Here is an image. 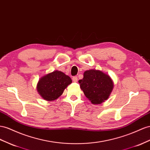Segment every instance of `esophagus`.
Masks as SVG:
<instances>
[{
    "label": "esophagus",
    "mask_w": 150,
    "mask_h": 150,
    "mask_svg": "<svg viewBox=\"0 0 150 150\" xmlns=\"http://www.w3.org/2000/svg\"><path fill=\"white\" fill-rule=\"evenodd\" d=\"M72 81H73L74 82L76 83L77 81H78V77H77V76H74L73 78H72Z\"/></svg>",
    "instance_id": "esophagus-1"
}]
</instances>
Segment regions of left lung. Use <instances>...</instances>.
<instances>
[{
  "label": "left lung",
  "instance_id": "left-lung-1",
  "mask_svg": "<svg viewBox=\"0 0 150 150\" xmlns=\"http://www.w3.org/2000/svg\"><path fill=\"white\" fill-rule=\"evenodd\" d=\"M79 83L85 96L94 105L105 102L114 88V82L110 76L96 69L84 71L83 78Z\"/></svg>",
  "mask_w": 150,
  "mask_h": 150
}]
</instances>
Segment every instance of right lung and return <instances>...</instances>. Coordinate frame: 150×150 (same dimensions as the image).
<instances>
[{
    "label": "right lung",
    "mask_w": 150,
    "mask_h": 150,
    "mask_svg": "<svg viewBox=\"0 0 150 150\" xmlns=\"http://www.w3.org/2000/svg\"><path fill=\"white\" fill-rule=\"evenodd\" d=\"M71 83L72 79L69 76L55 70L40 78L36 90L44 100L52 102L61 96L64 90Z\"/></svg>",
    "instance_id": "1"
}]
</instances>
